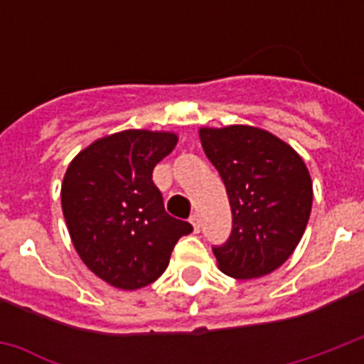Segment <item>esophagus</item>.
Listing matches in <instances>:
<instances>
[{
	"label": "esophagus",
	"mask_w": 364,
	"mask_h": 364,
	"mask_svg": "<svg viewBox=\"0 0 364 364\" xmlns=\"http://www.w3.org/2000/svg\"><path fill=\"white\" fill-rule=\"evenodd\" d=\"M191 225H193L194 232H200V217L194 213V215H191Z\"/></svg>",
	"instance_id": "obj_1"
}]
</instances>
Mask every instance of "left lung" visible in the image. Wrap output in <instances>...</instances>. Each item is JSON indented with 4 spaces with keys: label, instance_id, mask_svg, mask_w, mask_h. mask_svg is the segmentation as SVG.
<instances>
[{
    "label": "left lung",
    "instance_id": "8db88e82",
    "mask_svg": "<svg viewBox=\"0 0 364 364\" xmlns=\"http://www.w3.org/2000/svg\"><path fill=\"white\" fill-rule=\"evenodd\" d=\"M198 134L232 210L230 238L213 247L219 270L236 279L277 270L310 219L314 187L304 160L289 143L255 126H204Z\"/></svg>",
    "mask_w": 364,
    "mask_h": 364
}]
</instances>
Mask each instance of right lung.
<instances>
[{
  "mask_svg": "<svg viewBox=\"0 0 364 364\" xmlns=\"http://www.w3.org/2000/svg\"><path fill=\"white\" fill-rule=\"evenodd\" d=\"M177 134L122 130L100 137L71 160L62 211L77 255L111 287L136 291L156 282L177 240L193 232L168 215L153 170Z\"/></svg>",
  "mask_w": 364,
  "mask_h": 364,
  "instance_id": "1",
  "label": "right lung"
}]
</instances>
